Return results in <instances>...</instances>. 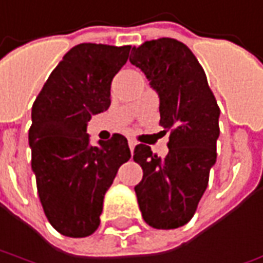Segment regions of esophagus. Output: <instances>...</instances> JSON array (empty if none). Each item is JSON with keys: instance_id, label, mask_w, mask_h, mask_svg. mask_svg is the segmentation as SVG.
I'll list each match as a JSON object with an SVG mask.
<instances>
[{"instance_id": "obj_1", "label": "esophagus", "mask_w": 263, "mask_h": 263, "mask_svg": "<svg viewBox=\"0 0 263 263\" xmlns=\"http://www.w3.org/2000/svg\"><path fill=\"white\" fill-rule=\"evenodd\" d=\"M135 146H136L135 140H128V147H130V151H132V152L135 151Z\"/></svg>"}]
</instances>
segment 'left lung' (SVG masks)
<instances>
[{"label":"left lung","mask_w":263,"mask_h":263,"mask_svg":"<svg viewBox=\"0 0 263 263\" xmlns=\"http://www.w3.org/2000/svg\"><path fill=\"white\" fill-rule=\"evenodd\" d=\"M132 65L142 69L159 94V124L171 132L165 158L140 143L133 159L143 169L135 186L143 220L153 229L186 224L209 185L217 159L218 108L205 72L191 49L162 37L132 49Z\"/></svg>","instance_id":"left-lung-1"}]
</instances>
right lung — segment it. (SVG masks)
<instances>
[{
  "mask_svg": "<svg viewBox=\"0 0 263 263\" xmlns=\"http://www.w3.org/2000/svg\"><path fill=\"white\" fill-rule=\"evenodd\" d=\"M132 46L81 43L52 70L31 107L29 143L37 193L49 223L68 237L100 226L104 195L132 158L127 139L89 144L91 116L108 110L111 81Z\"/></svg>",
  "mask_w": 263,
  "mask_h": 263,
  "instance_id": "right-lung-1",
  "label": "right lung"
}]
</instances>
